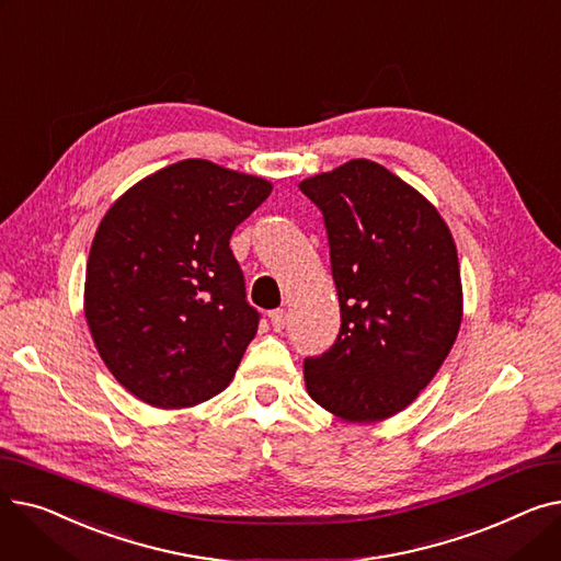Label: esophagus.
I'll return each instance as SVG.
<instances>
[{"label": "esophagus", "mask_w": 561, "mask_h": 561, "mask_svg": "<svg viewBox=\"0 0 561 561\" xmlns=\"http://www.w3.org/2000/svg\"><path fill=\"white\" fill-rule=\"evenodd\" d=\"M271 322H273V330H275V332H282V330L286 328V322H288L286 309H275V311H271Z\"/></svg>", "instance_id": "obj_1"}]
</instances>
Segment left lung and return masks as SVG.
Wrapping results in <instances>:
<instances>
[{
  "instance_id": "1",
  "label": "left lung",
  "mask_w": 561,
  "mask_h": 561,
  "mask_svg": "<svg viewBox=\"0 0 561 561\" xmlns=\"http://www.w3.org/2000/svg\"><path fill=\"white\" fill-rule=\"evenodd\" d=\"M325 220L341 330L305 359L309 396L350 423L385 421L419 398L457 339L461 277L434 206L368 159L300 182Z\"/></svg>"
}]
</instances>
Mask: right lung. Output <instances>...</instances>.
Instances as JSON below:
<instances>
[{
	"label": "right lung",
	"instance_id": "right-lung-1",
	"mask_svg": "<svg viewBox=\"0 0 561 561\" xmlns=\"http://www.w3.org/2000/svg\"><path fill=\"white\" fill-rule=\"evenodd\" d=\"M273 184L204 159L131 186L102 218L83 311L106 368L138 400L182 409L225 391L259 328L229 239Z\"/></svg>",
	"mask_w": 561,
	"mask_h": 561
}]
</instances>
